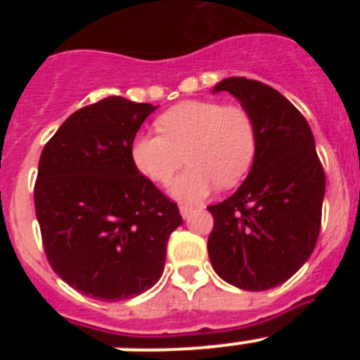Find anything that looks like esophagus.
Wrapping results in <instances>:
<instances>
[{"mask_svg": "<svg viewBox=\"0 0 360 360\" xmlns=\"http://www.w3.org/2000/svg\"><path fill=\"white\" fill-rule=\"evenodd\" d=\"M193 212V207H189V205H180V214H182V218H189V214Z\"/></svg>", "mask_w": 360, "mask_h": 360, "instance_id": "34e87169", "label": "esophagus"}]
</instances>
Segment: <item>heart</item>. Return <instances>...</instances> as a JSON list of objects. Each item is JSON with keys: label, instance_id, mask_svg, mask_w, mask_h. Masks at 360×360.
I'll list each match as a JSON object with an SVG mask.
<instances>
[{"label": "heart", "instance_id": "b5f03b06", "mask_svg": "<svg viewBox=\"0 0 360 360\" xmlns=\"http://www.w3.org/2000/svg\"><path fill=\"white\" fill-rule=\"evenodd\" d=\"M160 133L142 131L129 148L136 171L155 184H167L182 165L189 167L174 178L171 195L182 202H200L216 186L234 187L252 167L256 157V124L238 104L218 101H186L157 120Z\"/></svg>", "mask_w": 360, "mask_h": 360}]
</instances>
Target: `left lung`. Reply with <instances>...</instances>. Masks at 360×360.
Returning <instances> with one entry per match:
<instances>
[{"mask_svg": "<svg viewBox=\"0 0 360 360\" xmlns=\"http://www.w3.org/2000/svg\"><path fill=\"white\" fill-rule=\"evenodd\" d=\"M229 91L256 124L252 167L238 191L211 205L207 250L212 269L241 290L274 288L314 252L321 229L324 171L311 129L294 104L259 81L229 77Z\"/></svg>", "mask_w": 360, "mask_h": 360, "instance_id": "obj_1", "label": "left lung"}]
</instances>
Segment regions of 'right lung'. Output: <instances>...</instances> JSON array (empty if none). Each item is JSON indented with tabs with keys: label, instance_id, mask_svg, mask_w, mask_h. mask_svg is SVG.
Listing matches in <instances>:
<instances>
[{
	"label": "right lung",
	"instance_id": "right-lung-1",
	"mask_svg": "<svg viewBox=\"0 0 360 360\" xmlns=\"http://www.w3.org/2000/svg\"><path fill=\"white\" fill-rule=\"evenodd\" d=\"M157 106L106 97L81 108L46 142L34 187L49 263L70 287L122 301L160 279L176 203L133 165L129 148Z\"/></svg>",
	"mask_w": 360,
	"mask_h": 360
}]
</instances>
